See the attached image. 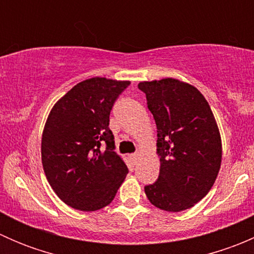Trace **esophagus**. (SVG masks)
Returning <instances> with one entry per match:
<instances>
[{"instance_id": "obj_1", "label": "esophagus", "mask_w": 254, "mask_h": 254, "mask_svg": "<svg viewBox=\"0 0 254 254\" xmlns=\"http://www.w3.org/2000/svg\"><path fill=\"white\" fill-rule=\"evenodd\" d=\"M140 157V153H132V155H130V158H131V161L134 163L137 162V160H139Z\"/></svg>"}]
</instances>
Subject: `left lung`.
I'll list each match as a JSON object with an SVG mask.
<instances>
[{
  "label": "left lung",
  "mask_w": 254,
  "mask_h": 254,
  "mask_svg": "<svg viewBox=\"0 0 254 254\" xmlns=\"http://www.w3.org/2000/svg\"><path fill=\"white\" fill-rule=\"evenodd\" d=\"M147 108L157 127L160 176L145 193L165 211L190 209L209 193L219 175L222 143L219 127L203 94L177 78L142 81Z\"/></svg>",
  "instance_id": "obj_1"
}]
</instances>
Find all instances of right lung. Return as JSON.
Segmentation results:
<instances>
[{
    "label": "right lung",
    "mask_w": 254,
    "mask_h": 254,
    "mask_svg": "<svg viewBox=\"0 0 254 254\" xmlns=\"http://www.w3.org/2000/svg\"><path fill=\"white\" fill-rule=\"evenodd\" d=\"M130 81L84 79L51 108L42 135V163L56 195L81 211L109 205L129 171L114 151L109 114ZM106 143V148L101 145Z\"/></svg>",
    "instance_id": "right-lung-1"
}]
</instances>
